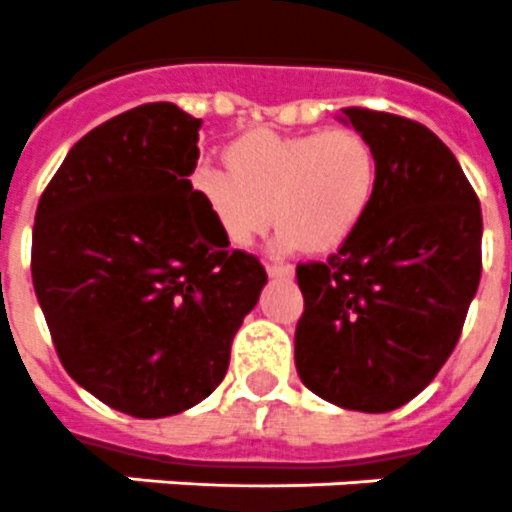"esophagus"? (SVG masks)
Masks as SVG:
<instances>
[{"mask_svg": "<svg viewBox=\"0 0 512 512\" xmlns=\"http://www.w3.org/2000/svg\"><path fill=\"white\" fill-rule=\"evenodd\" d=\"M268 276L270 278H291V276H294V265L268 263Z\"/></svg>", "mask_w": 512, "mask_h": 512, "instance_id": "esophagus-1", "label": "esophagus"}]
</instances>
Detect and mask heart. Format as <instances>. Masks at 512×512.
Returning a JSON list of instances; mask_svg holds the SVG:
<instances>
[{"mask_svg":"<svg viewBox=\"0 0 512 512\" xmlns=\"http://www.w3.org/2000/svg\"><path fill=\"white\" fill-rule=\"evenodd\" d=\"M223 163L195 169L190 184L234 247L255 242L276 218L281 249L333 252L362 229L380 190L377 150L351 127L244 132L226 145Z\"/></svg>","mask_w":512,"mask_h":512,"instance_id":"obj_1","label":"heart"}]
</instances>
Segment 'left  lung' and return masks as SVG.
Listing matches in <instances>:
<instances>
[{
    "mask_svg": "<svg viewBox=\"0 0 512 512\" xmlns=\"http://www.w3.org/2000/svg\"><path fill=\"white\" fill-rule=\"evenodd\" d=\"M343 117L380 158L364 226L325 263L296 265V372L341 409L382 414L422 393L461 338L482 278V208L435 132L388 111Z\"/></svg>",
    "mask_w": 512,
    "mask_h": 512,
    "instance_id": "obj_1",
    "label": "left lung"
}]
</instances>
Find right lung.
I'll list each match as a JSON object with an SVG mask.
<instances>
[{
	"label": "right lung",
	"instance_id": "obj_1",
	"mask_svg": "<svg viewBox=\"0 0 512 512\" xmlns=\"http://www.w3.org/2000/svg\"><path fill=\"white\" fill-rule=\"evenodd\" d=\"M200 119L143 103L77 140L38 200L30 273L67 375L161 419L221 385L268 281L192 192Z\"/></svg>",
	"mask_w": 512,
	"mask_h": 512
}]
</instances>
